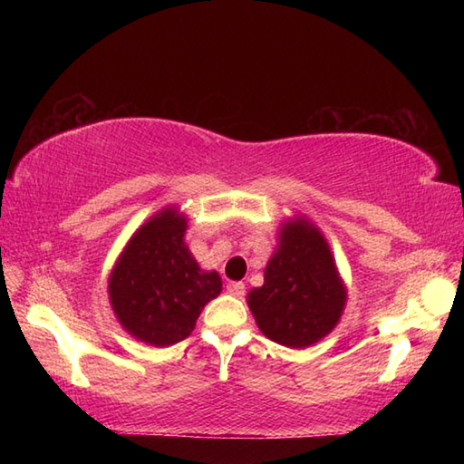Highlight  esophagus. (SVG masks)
Instances as JSON below:
<instances>
[{
    "label": "esophagus",
    "mask_w": 464,
    "mask_h": 464,
    "mask_svg": "<svg viewBox=\"0 0 464 464\" xmlns=\"http://www.w3.org/2000/svg\"><path fill=\"white\" fill-rule=\"evenodd\" d=\"M227 290H229V295L241 298L246 295V285H243V282H229V285H227Z\"/></svg>",
    "instance_id": "esophagus-1"
}]
</instances>
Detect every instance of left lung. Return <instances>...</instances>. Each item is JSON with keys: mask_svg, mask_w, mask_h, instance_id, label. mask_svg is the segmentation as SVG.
Wrapping results in <instances>:
<instances>
[{"mask_svg": "<svg viewBox=\"0 0 464 464\" xmlns=\"http://www.w3.org/2000/svg\"><path fill=\"white\" fill-rule=\"evenodd\" d=\"M264 285L247 293L260 332L286 348H309L340 324L348 288L319 227L295 215L278 227Z\"/></svg>", "mask_w": 464, "mask_h": 464, "instance_id": "8db88e82", "label": "left lung"}]
</instances>
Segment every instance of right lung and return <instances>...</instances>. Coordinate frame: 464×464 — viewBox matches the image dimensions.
Here are the masks:
<instances>
[{"label":"right lung","mask_w":464,"mask_h":464,"mask_svg":"<svg viewBox=\"0 0 464 464\" xmlns=\"http://www.w3.org/2000/svg\"><path fill=\"white\" fill-rule=\"evenodd\" d=\"M188 217L174 204L132 233L108 276V301L124 332L155 348L192 334L202 309L221 295L217 270H202L186 246Z\"/></svg>","instance_id":"right-lung-1"}]
</instances>
